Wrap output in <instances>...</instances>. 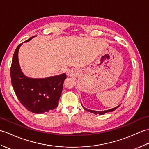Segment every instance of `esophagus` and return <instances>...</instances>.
<instances>
[{
    "label": "esophagus",
    "mask_w": 149,
    "mask_h": 149,
    "mask_svg": "<svg viewBox=\"0 0 149 149\" xmlns=\"http://www.w3.org/2000/svg\"><path fill=\"white\" fill-rule=\"evenodd\" d=\"M66 74H67L68 76H72L73 75H74V72L70 70H69L67 71V72H66Z\"/></svg>",
    "instance_id": "1"
}]
</instances>
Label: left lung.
Listing matches in <instances>:
<instances>
[{
  "mask_svg": "<svg viewBox=\"0 0 149 149\" xmlns=\"http://www.w3.org/2000/svg\"><path fill=\"white\" fill-rule=\"evenodd\" d=\"M120 105H118V106H116L115 107H113V108L112 109H107V110H104V111H94V110H91V109H87V108H85L84 107H83V108L87 111L88 112H90L91 113H93V114H95V115H97V114H99V115H104V114H105L106 113H108V112H112L113 111H115L116 108H118V107L120 106ZM83 106V105H82Z\"/></svg>",
  "mask_w": 149,
  "mask_h": 149,
  "instance_id": "1",
  "label": "left lung"
}]
</instances>
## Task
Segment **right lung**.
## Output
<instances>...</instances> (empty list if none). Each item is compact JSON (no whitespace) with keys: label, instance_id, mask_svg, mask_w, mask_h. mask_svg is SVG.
I'll return each instance as SVG.
<instances>
[{"label":"right lung","instance_id":"obj_1","mask_svg":"<svg viewBox=\"0 0 149 149\" xmlns=\"http://www.w3.org/2000/svg\"><path fill=\"white\" fill-rule=\"evenodd\" d=\"M34 37L24 43L29 42ZM22 45L20 44L16 49L11 66V83L15 93L21 104L29 111L35 114L48 112L58 106L66 75L63 73L45 78L26 76L18 61V51Z\"/></svg>","mask_w":149,"mask_h":149}]
</instances>
